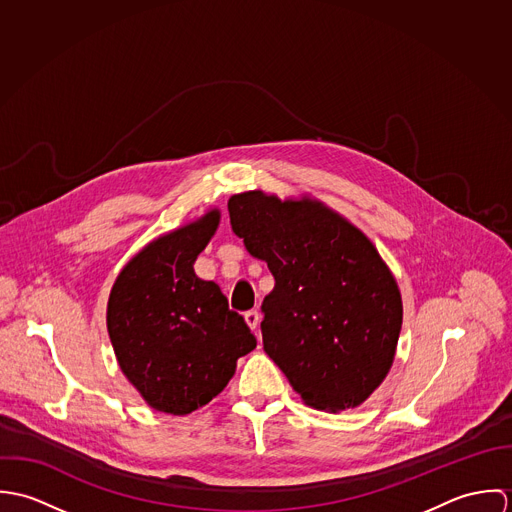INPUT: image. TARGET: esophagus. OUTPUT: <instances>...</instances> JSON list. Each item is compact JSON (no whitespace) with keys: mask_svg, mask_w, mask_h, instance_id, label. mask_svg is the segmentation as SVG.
Wrapping results in <instances>:
<instances>
[{"mask_svg":"<svg viewBox=\"0 0 512 512\" xmlns=\"http://www.w3.org/2000/svg\"><path fill=\"white\" fill-rule=\"evenodd\" d=\"M244 319H246V323H248V327H250L252 331H256V329H258V323H260V313H258L256 309H250V311H246V313H244Z\"/></svg>","mask_w":512,"mask_h":512,"instance_id":"esophagus-1","label":"esophagus"}]
</instances>
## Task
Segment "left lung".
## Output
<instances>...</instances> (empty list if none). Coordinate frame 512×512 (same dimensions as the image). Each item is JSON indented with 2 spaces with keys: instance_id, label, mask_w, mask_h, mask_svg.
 <instances>
[{
  "instance_id": "8db88e82",
  "label": "left lung",
  "mask_w": 512,
  "mask_h": 512,
  "mask_svg": "<svg viewBox=\"0 0 512 512\" xmlns=\"http://www.w3.org/2000/svg\"><path fill=\"white\" fill-rule=\"evenodd\" d=\"M232 230L276 280L262 303V341L301 400L357 408L394 363L398 284L365 234L321 201L246 191L228 199Z\"/></svg>"
}]
</instances>
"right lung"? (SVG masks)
Listing matches in <instances>:
<instances>
[{
  "instance_id": "right-lung-1",
  "label": "right lung",
  "mask_w": 512,
  "mask_h": 512,
  "mask_svg": "<svg viewBox=\"0 0 512 512\" xmlns=\"http://www.w3.org/2000/svg\"><path fill=\"white\" fill-rule=\"evenodd\" d=\"M219 220L213 209L155 238L124 266L110 292L106 325L118 365L157 412L185 416L203 408L224 390L236 361L256 347L219 286L193 270Z\"/></svg>"
}]
</instances>
